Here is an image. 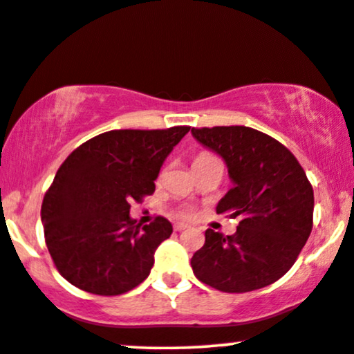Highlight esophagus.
Returning a JSON list of instances; mask_svg holds the SVG:
<instances>
[{"mask_svg": "<svg viewBox=\"0 0 354 354\" xmlns=\"http://www.w3.org/2000/svg\"><path fill=\"white\" fill-rule=\"evenodd\" d=\"M187 225L185 223H174V232H183V230H186Z\"/></svg>", "mask_w": 354, "mask_h": 354, "instance_id": "esophagus-1", "label": "esophagus"}]
</instances>
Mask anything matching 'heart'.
<instances>
[{"mask_svg":"<svg viewBox=\"0 0 354 354\" xmlns=\"http://www.w3.org/2000/svg\"><path fill=\"white\" fill-rule=\"evenodd\" d=\"M207 155L209 153H201V155H197L196 158H202V157H207ZM181 216H191V210H183L181 212Z\"/></svg>","mask_w":354,"mask_h":354,"instance_id":"b5f03b06","label":"heart"}]
</instances>
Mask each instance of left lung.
<instances>
[{
    "mask_svg": "<svg viewBox=\"0 0 354 354\" xmlns=\"http://www.w3.org/2000/svg\"><path fill=\"white\" fill-rule=\"evenodd\" d=\"M191 133L225 160L233 181L216 214L239 218L232 236L207 230L192 272L225 293L272 285L293 267L313 230L314 191L303 167L283 144L246 126Z\"/></svg>",
    "mask_w": 354,
    "mask_h": 354,
    "instance_id": "1",
    "label": "left lung"
}]
</instances>
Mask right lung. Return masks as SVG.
<instances>
[{
  "label": "right lung",
  "instance_id": "add662e5",
  "mask_svg": "<svg viewBox=\"0 0 354 354\" xmlns=\"http://www.w3.org/2000/svg\"><path fill=\"white\" fill-rule=\"evenodd\" d=\"M189 129L108 131L64 160L44 197L41 223L50 256L71 285L116 296L147 279L173 226L155 216L140 228L129 216L131 202L153 194L165 158Z\"/></svg>",
  "mask_w": 354,
  "mask_h": 354
}]
</instances>
